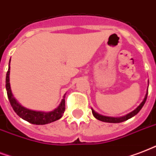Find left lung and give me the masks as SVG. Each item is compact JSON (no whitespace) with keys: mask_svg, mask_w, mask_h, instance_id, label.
<instances>
[{"mask_svg":"<svg viewBox=\"0 0 156 156\" xmlns=\"http://www.w3.org/2000/svg\"><path fill=\"white\" fill-rule=\"evenodd\" d=\"M148 83H149V82H148ZM148 85H149V84H148ZM147 92H148V90L147 91V94H146V95H145L144 99H143V101L141 102V104H140L139 106L136 108V109L133 110V112H131L130 113H129V114L125 115H124V116H121V117L106 116V115H102L98 114V113L95 112L94 110L93 109V108H91L92 113H93L94 116L96 119H98V120H101V121L107 122V123H120V122H124L125 121V120H127V119H130V118H132V117H133L134 115H136L140 112V110L142 109V107L144 106L145 102H146V100H147Z\"/></svg>","mask_w":156,"mask_h":156,"instance_id":"obj_1","label":"left lung"}]
</instances>
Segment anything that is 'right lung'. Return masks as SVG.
Listing matches in <instances>:
<instances>
[{
    "instance_id": "1",
    "label": "right lung",
    "mask_w": 156,
    "mask_h": 156,
    "mask_svg": "<svg viewBox=\"0 0 156 156\" xmlns=\"http://www.w3.org/2000/svg\"><path fill=\"white\" fill-rule=\"evenodd\" d=\"M9 63H10V59H9ZM9 63V69L6 73V78H5V88H6L7 96L9 100V102H10L15 113H17V115L19 117H21L22 119H23L24 120H26L31 124H37V125L49 124L51 122L56 121L60 119L65 112V95L66 94L63 96V98L62 99L58 107L52 112H37V111L27 109L26 107H23L14 97L13 93L11 91L10 83H9V72H10V67H9L10 64Z\"/></svg>"
}]
</instances>
